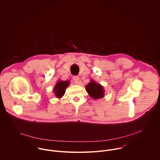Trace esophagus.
I'll list each match as a JSON object with an SVG mask.
<instances>
[{
    "label": "esophagus",
    "mask_w": 160,
    "mask_h": 160,
    "mask_svg": "<svg viewBox=\"0 0 160 160\" xmlns=\"http://www.w3.org/2000/svg\"><path fill=\"white\" fill-rule=\"evenodd\" d=\"M72 79H73V81H74V82L75 84H79V78L78 76H75L73 77Z\"/></svg>",
    "instance_id": "1"
}]
</instances>
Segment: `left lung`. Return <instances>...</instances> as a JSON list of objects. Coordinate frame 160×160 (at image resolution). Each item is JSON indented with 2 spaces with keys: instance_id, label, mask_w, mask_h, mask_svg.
I'll return each instance as SVG.
<instances>
[{
  "instance_id": "1",
  "label": "left lung",
  "mask_w": 160,
  "mask_h": 160,
  "mask_svg": "<svg viewBox=\"0 0 160 160\" xmlns=\"http://www.w3.org/2000/svg\"><path fill=\"white\" fill-rule=\"evenodd\" d=\"M86 89L89 96L92 99H97L104 97L103 87L101 84H97L94 80H91V82L86 86Z\"/></svg>"
}]
</instances>
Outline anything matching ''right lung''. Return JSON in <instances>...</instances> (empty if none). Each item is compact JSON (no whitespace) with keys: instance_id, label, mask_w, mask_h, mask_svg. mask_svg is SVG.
<instances>
[{"instance_id":"obj_1","label":"right lung","mask_w":160,"mask_h":160,"mask_svg":"<svg viewBox=\"0 0 160 160\" xmlns=\"http://www.w3.org/2000/svg\"><path fill=\"white\" fill-rule=\"evenodd\" d=\"M69 81H59L55 85L54 88V92L58 98H61L65 93L66 89L69 85Z\"/></svg>"}]
</instances>
